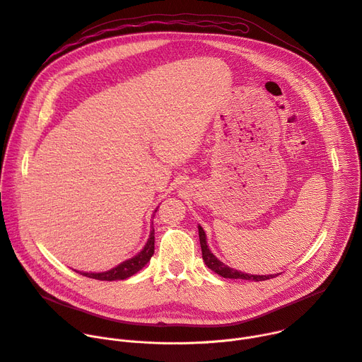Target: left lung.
Segmentation results:
<instances>
[{"label":"left lung","instance_id":"8db88e82","mask_svg":"<svg viewBox=\"0 0 362 362\" xmlns=\"http://www.w3.org/2000/svg\"><path fill=\"white\" fill-rule=\"evenodd\" d=\"M198 228H199V241H201V248H202V258L205 261V264L212 272H215L216 274L222 276L223 279H243V280H252V281H262V280H269V279L277 277V274H272V276H254V274H247V273L237 272L234 269H229L228 266H225L223 262H221L211 252V250L208 248V244H206V235L204 233V228L202 226H198Z\"/></svg>","mask_w":362,"mask_h":362}]
</instances>
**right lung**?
Instances as JSON below:
<instances>
[{"label": "right lung", "instance_id": "right-lung-1", "mask_svg": "<svg viewBox=\"0 0 362 362\" xmlns=\"http://www.w3.org/2000/svg\"><path fill=\"white\" fill-rule=\"evenodd\" d=\"M157 212V209H156ZM154 254V228H151V233H150V238L147 241V244L144 245V248L133 258H129L124 262H121L119 266H117L115 269L112 270H108V272H104V273H79L85 277H89V279H95V280H105V281H114V280H124V279H128L133 274L139 273L147 262L150 261V258L153 257Z\"/></svg>", "mask_w": 362, "mask_h": 362}]
</instances>
